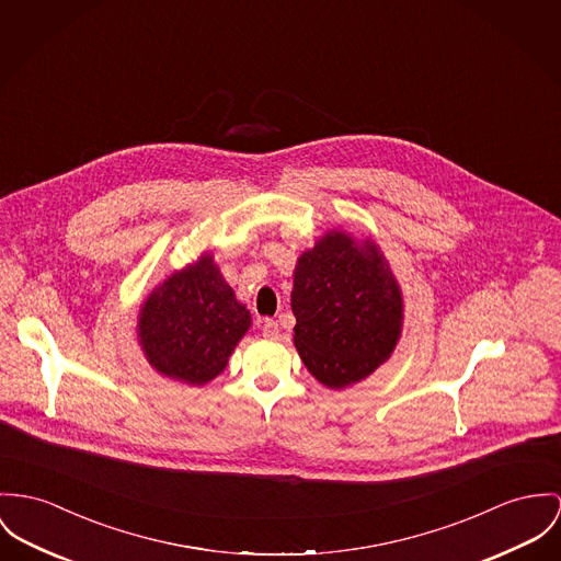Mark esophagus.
Returning a JSON list of instances; mask_svg holds the SVG:
<instances>
[{
    "instance_id": "obj_1",
    "label": "esophagus",
    "mask_w": 561,
    "mask_h": 561,
    "mask_svg": "<svg viewBox=\"0 0 561 561\" xmlns=\"http://www.w3.org/2000/svg\"><path fill=\"white\" fill-rule=\"evenodd\" d=\"M262 335H264L266 340H277V335H279V324H277V320L266 318V320L262 322Z\"/></svg>"
}]
</instances>
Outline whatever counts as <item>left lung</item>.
I'll list each match as a JSON object with an SVG mask.
<instances>
[{"label": "left lung", "mask_w": 561, "mask_h": 561, "mask_svg": "<svg viewBox=\"0 0 561 561\" xmlns=\"http://www.w3.org/2000/svg\"><path fill=\"white\" fill-rule=\"evenodd\" d=\"M295 345L324 387L344 388L380 367L401 331V295L374 243L329 232L305 252L293 288Z\"/></svg>", "instance_id": "1"}]
</instances>
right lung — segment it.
I'll return each instance as SVG.
<instances>
[{
	"instance_id": "right-lung-1",
	"label": "right lung",
	"mask_w": 561,
	"mask_h": 561,
	"mask_svg": "<svg viewBox=\"0 0 561 561\" xmlns=\"http://www.w3.org/2000/svg\"><path fill=\"white\" fill-rule=\"evenodd\" d=\"M250 322V311L234 299L211 256H203L153 290L138 320V337L160 374L205 385L226 367Z\"/></svg>"
}]
</instances>
